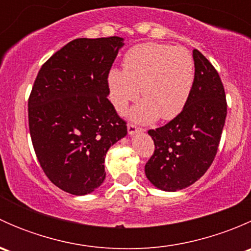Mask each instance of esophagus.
I'll use <instances>...</instances> for the list:
<instances>
[{
    "instance_id": "obj_1",
    "label": "esophagus",
    "mask_w": 251,
    "mask_h": 251,
    "mask_svg": "<svg viewBox=\"0 0 251 251\" xmlns=\"http://www.w3.org/2000/svg\"><path fill=\"white\" fill-rule=\"evenodd\" d=\"M127 131H128V135L130 136H133V135H136V133H138V132H142V128H140V127H137V126L136 125H133V124H128L127 125Z\"/></svg>"
}]
</instances>
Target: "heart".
<instances>
[{"label": "heart", "instance_id": "heart-1", "mask_svg": "<svg viewBox=\"0 0 251 251\" xmlns=\"http://www.w3.org/2000/svg\"><path fill=\"white\" fill-rule=\"evenodd\" d=\"M124 70L108 73L111 104L124 111L128 103L144 98L130 111V118L142 124L175 119L186 107L194 83V62L182 47L148 44L132 47L124 57Z\"/></svg>", "mask_w": 251, "mask_h": 251}]
</instances>
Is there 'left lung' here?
Returning <instances> with one entry per match:
<instances>
[{
	"label": "left lung",
	"mask_w": 251,
	"mask_h": 251,
	"mask_svg": "<svg viewBox=\"0 0 251 251\" xmlns=\"http://www.w3.org/2000/svg\"><path fill=\"white\" fill-rule=\"evenodd\" d=\"M194 83L183 110L163 127L149 130L155 151L144 173L160 191L187 188L206 173L216 155L227 115L226 95L211 63L193 50Z\"/></svg>",
	"instance_id": "left-lung-1"
}]
</instances>
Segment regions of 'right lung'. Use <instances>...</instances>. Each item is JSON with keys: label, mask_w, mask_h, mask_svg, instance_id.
Returning a JSON list of instances; mask_svg holds the SVG:
<instances>
[{"label": "right lung", "mask_w": 251, "mask_h": 251, "mask_svg": "<svg viewBox=\"0 0 251 251\" xmlns=\"http://www.w3.org/2000/svg\"><path fill=\"white\" fill-rule=\"evenodd\" d=\"M124 39H76L42 65L29 98V128L42 170L74 196L95 192L105 178L104 160L127 135L108 100V73Z\"/></svg>", "instance_id": "add662e5"}]
</instances>
